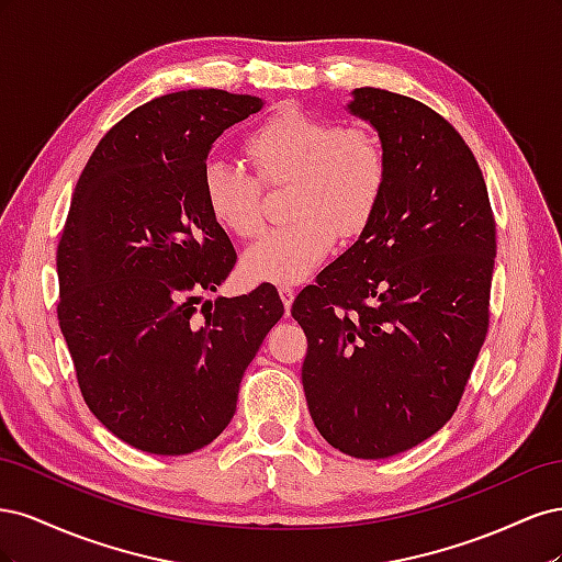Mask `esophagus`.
<instances>
[{
  "label": "esophagus",
  "instance_id": "obj_1",
  "mask_svg": "<svg viewBox=\"0 0 562 562\" xmlns=\"http://www.w3.org/2000/svg\"><path fill=\"white\" fill-rule=\"evenodd\" d=\"M279 295H281V300H283V307H285V314H288V312H291V307H293L295 288H291V285H281V288H279Z\"/></svg>",
  "mask_w": 562,
  "mask_h": 562
}]
</instances>
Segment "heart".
<instances>
[{
	"label": "heart",
	"mask_w": 562,
	"mask_h": 562,
	"mask_svg": "<svg viewBox=\"0 0 562 562\" xmlns=\"http://www.w3.org/2000/svg\"><path fill=\"white\" fill-rule=\"evenodd\" d=\"M255 178L213 161L203 171V199L225 232L250 239L265 227L262 190L291 184V225L265 234L241 260L244 277L260 283H300L337 244L359 236L375 217L386 184V157L372 133L342 128L328 116L279 108L244 143Z\"/></svg>",
	"instance_id": "heart-1"
}]
</instances>
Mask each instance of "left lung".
I'll list each match as a JSON object with an SVG mask.
<instances>
[{"mask_svg":"<svg viewBox=\"0 0 562 562\" xmlns=\"http://www.w3.org/2000/svg\"><path fill=\"white\" fill-rule=\"evenodd\" d=\"M347 110L380 135L384 194L291 314L310 342L302 386L318 434L384 459L434 436L464 394L487 335L495 217L469 145L431 108L363 87Z\"/></svg>","mask_w":562,"mask_h":562,"instance_id":"left-lung-1","label":"left lung"}]
</instances>
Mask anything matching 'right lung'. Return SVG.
<instances>
[{
    "label": "right lung",
    "instance_id": "right-lung-1",
    "mask_svg": "<svg viewBox=\"0 0 562 562\" xmlns=\"http://www.w3.org/2000/svg\"><path fill=\"white\" fill-rule=\"evenodd\" d=\"M262 98L178 91L126 114L81 171L58 244V323L89 411L124 443L187 454L225 431L283 302L271 283L203 302L236 265L203 171Z\"/></svg>",
    "mask_w": 562,
    "mask_h": 562
}]
</instances>
